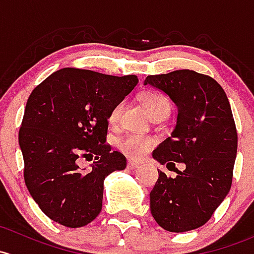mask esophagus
<instances>
[{
    "label": "esophagus",
    "instance_id": "obj_1",
    "mask_svg": "<svg viewBox=\"0 0 254 254\" xmlns=\"http://www.w3.org/2000/svg\"><path fill=\"white\" fill-rule=\"evenodd\" d=\"M138 167H140V165H138L137 163H134L131 161H127V168L129 170H135V169H137Z\"/></svg>",
    "mask_w": 254,
    "mask_h": 254
}]
</instances>
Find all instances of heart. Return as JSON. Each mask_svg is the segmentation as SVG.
Wrapping results in <instances>:
<instances>
[{
	"label": "heart",
	"mask_w": 254,
	"mask_h": 254,
	"mask_svg": "<svg viewBox=\"0 0 254 254\" xmlns=\"http://www.w3.org/2000/svg\"><path fill=\"white\" fill-rule=\"evenodd\" d=\"M141 102L146 107L148 113L153 118L162 116V114H169L172 111V105L169 100L164 95L158 91H146L141 95ZM123 103L119 102L113 106L109 112L108 119L111 123L118 122L120 113H122ZM156 141L151 137L138 135V134H127L118 138L117 147L124 156L130 159H141L154 147Z\"/></svg>",
	"instance_id": "1"
}]
</instances>
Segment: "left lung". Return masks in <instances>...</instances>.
<instances>
[{"mask_svg": "<svg viewBox=\"0 0 254 254\" xmlns=\"http://www.w3.org/2000/svg\"><path fill=\"white\" fill-rule=\"evenodd\" d=\"M145 84L164 91L179 108L172 136L153 152L176 178L158 170L149 193L152 217L170 233L193 230L212 218L233 184L237 131L230 103L212 76L190 69L148 75ZM176 162L186 169L176 170Z\"/></svg>", "mask_w": 254, "mask_h": 254, "instance_id": "1", "label": "left lung"}]
</instances>
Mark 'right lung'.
I'll return each mask as SVG.
<instances>
[{
	"label": "right lung",
	"instance_id": "obj_1",
	"mask_svg": "<svg viewBox=\"0 0 254 254\" xmlns=\"http://www.w3.org/2000/svg\"><path fill=\"white\" fill-rule=\"evenodd\" d=\"M137 82L136 75L63 68L29 96L18 135L24 181L56 223L80 228L100 214L103 180L127 167L125 156L106 142L109 112ZM92 158L84 172L79 161Z\"/></svg>",
	"mask_w": 254,
	"mask_h": 254
}]
</instances>
